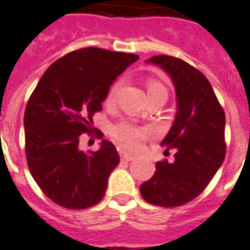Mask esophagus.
Listing matches in <instances>:
<instances>
[{
	"label": "esophagus",
	"instance_id": "esophagus-1",
	"mask_svg": "<svg viewBox=\"0 0 250 250\" xmlns=\"http://www.w3.org/2000/svg\"><path fill=\"white\" fill-rule=\"evenodd\" d=\"M119 153L121 160H124V161H131V160L135 159V156L133 155V153H127L126 151H124V149H120Z\"/></svg>",
	"mask_w": 250,
	"mask_h": 250
}]
</instances>
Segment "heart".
<instances>
[{
  "label": "heart",
  "instance_id": "obj_1",
  "mask_svg": "<svg viewBox=\"0 0 250 250\" xmlns=\"http://www.w3.org/2000/svg\"><path fill=\"white\" fill-rule=\"evenodd\" d=\"M120 86H121V81H116L111 85L108 93L105 95L107 104H112L116 101ZM147 93H148V97H152V95H165V97H167V89L163 83H160L159 80H148ZM149 133H151L149 127L139 125L131 120L117 121L111 127V135H112L113 139L127 149L139 148L142 143L147 139Z\"/></svg>",
  "mask_w": 250,
  "mask_h": 250
}]
</instances>
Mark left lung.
Instances as JSON below:
<instances>
[{"instance_id":"obj_1","label":"left lung","mask_w":250,"mask_h":250,"mask_svg":"<svg viewBox=\"0 0 250 250\" xmlns=\"http://www.w3.org/2000/svg\"><path fill=\"white\" fill-rule=\"evenodd\" d=\"M149 63L169 73L177 93L178 112L161 145L175 149L174 161L156 163L152 178L141 185L147 203L185 205L205 189L226 155V116L210 83L199 69L170 55H155Z\"/></svg>"}]
</instances>
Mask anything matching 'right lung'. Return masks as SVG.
Segmentation results:
<instances>
[{
    "instance_id": "1",
    "label": "right lung",
    "mask_w": 250,
    "mask_h": 250,
    "mask_svg": "<svg viewBox=\"0 0 250 250\" xmlns=\"http://www.w3.org/2000/svg\"><path fill=\"white\" fill-rule=\"evenodd\" d=\"M135 54L83 47L46 69L24 112L25 156L32 177L46 196L67 209H86L103 199L111 171L120 163L115 146L103 139L98 151L80 149L93 127L109 86L138 61Z\"/></svg>"
}]
</instances>
